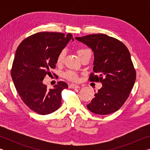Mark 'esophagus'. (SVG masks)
<instances>
[{"label": "esophagus", "instance_id": "1", "mask_svg": "<svg viewBox=\"0 0 150 150\" xmlns=\"http://www.w3.org/2000/svg\"><path fill=\"white\" fill-rule=\"evenodd\" d=\"M69 88H78L80 87L79 85H75V84H71V85H69Z\"/></svg>", "mask_w": 150, "mask_h": 150}]
</instances>
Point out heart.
Instances as JSON below:
<instances>
[{
  "label": "heart",
  "mask_w": 150,
  "mask_h": 150,
  "mask_svg": "<svg viewBox=\"0 0 150 150\" xmlns=\"http://www.w3.org/2000/svg\"><path fill=\"white\" fill-rule=\"evenodd\" d=\"M91 51L88 49H85V48H82L77 51V54L80 58L83 57L84 55L88 52H90ZM65 55V51L62 50L59 53L57 57V63L58 64H60L63 62ZM64 77L68 80L72 81H77L78 80V75L75 72L73 71H67L64 73Z\"/></svg>",
  "instance_id": "b5f03b06"
}]
</instances>
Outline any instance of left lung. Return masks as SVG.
<instances>
[{
	"instance_id": "obj_1",
	"label": "left lung",
	"mask_w": 150,
	"mask_h": 150,
	"mask_svg": "<svg viewBox=\"0 0 150 150\" xmlns=\"http://www.w3.org/2000/svg\"><path fill=\"white\" fill-rule=\"evenodd\" d=\"M75 39L94 53V73H91L89 80L103 84L87 105L88 109L100 115L117 111L128 98L136 77L128 48L106 34H90Z\"/></svg>"
}]
</instances>
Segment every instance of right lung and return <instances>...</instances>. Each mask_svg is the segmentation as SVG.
<instances>
[{"mask_svg":"<svg viewBox=\"0 0 150 150\" xmlns=\"http://www.w3.org/2000/svg\"><path fill=\"white\" fill-rule=\"evenodd\" d=\"M71 34L39 32L24 40L15 54L11 77L17 92L27 106L39 115H49L62 105V92L68 88L59 81L48 89L42 83L44 77L54 69L57 57L69 40Z\"/></svg>","mask_w":150,"mask_h":150,"instance_id":"right-lung-1","label":"right lung"}]
</instances>
